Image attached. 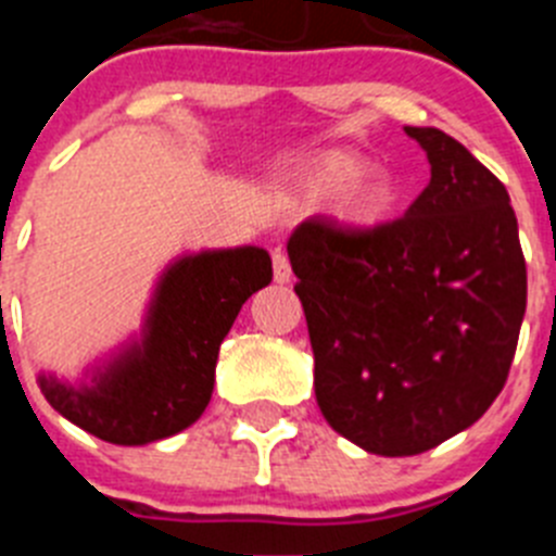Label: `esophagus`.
I'll use <instances>...</instances> for the list:
<instances>
[{"label": "esophagus", "instance_id": "34e87169", "mask_svg": "<svg viewBox=\"0 0 556 556\" xmlns=\"http://www.w3.org/2000/svg\"><path fill=\"white\" fill-rule=\"evenodd\" d=\"M273 278L278 283L292 281V264H289V255L281 248L273 250Z\"/></svg>", "mask_w": 556, "mask_h": 556}]
</instances>
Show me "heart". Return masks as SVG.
<instances>
[{"label":"heart","instance_id":"1","mask_svg":"<svg viewBox=\"0 0 556 556\" xmlns=\"http://www.w3.org/2000/svg\"><path fill=\"white\" fill-rule=\"evenodd\" d=\"M303 178L320 198L337 194V214L353 228H378L397 205L395 180L367 175V161L356 152H323L306 166Z\"/></svg>","mask_w":556,"mask_h":556}]
</instances>
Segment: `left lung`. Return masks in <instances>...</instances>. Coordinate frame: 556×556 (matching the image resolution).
I'll return each instance as SVG.
<instances>
[{"mask_svg": "<svg viewBox=\"0 0 556 556\" xmlns=\"http://www.w3.org/2000/svg\"><path fill=\"white\" fill-rule=\"evenodd\" d=\"M431 180L404 217L351 228L317 214L289 236L333 431L370 454H424L504 390L527 312L509 194L448 132L406 127Z\"/></svg>", "mask_w": 556, "mask_h": 556, "instance_id": "left-lung-1", "label": "left lung"}]
</instances>
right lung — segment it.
Wrapping results in <instances>:
<instances>
[{"label": "right lung", "instance_id": "right-lung-1", "mask_svg": "<svg viewBox=\"0 0 556 556\" xmlns=\"http://www.w3.org/2000/svg\"><path fill=\"white\" fill-rule=\"evenodd\" d=\"M273 281L262 248L186 255L161 278L139 345L97 372L91 387L41 376L43 397L66 420L113 445L178 434L203 415L219 345L250 294Z\"/></svg>", "mask_w": 556, "mask_h": 556}]
</instances>
